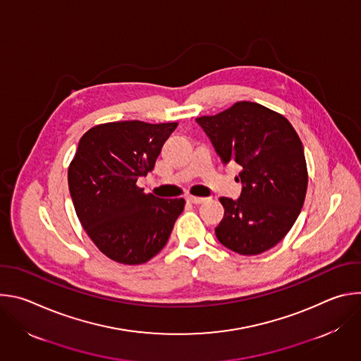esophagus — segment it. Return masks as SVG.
Instances as JSON below:
<instances>
[{
  "mask_svg": "<svg viewBox=\"0 0 361 361\" xmlns=\"http://www.w3.org/2000/svg\"><path fill=\"white\" fill-rule=\"evenodd\" d=\"M205 200H207V198L197 197V195H187V201H188V202H192V204H201V202H204Z\"/></svg>",
  "mask_w": 361,
  "mask_h": 361,
  "instance_id": "34e87169",
  "label": "esophagus"
}]
</instances>
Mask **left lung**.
Listing matches in <instances>:
<instances>
[{
  "instance_id": "obj_1",
  "label": "left lung",
  "mask_w": 361,
  "mask_h": 361,
  "mask_svg": "<svg viewBox=\"0 0 361 361\" xmlns=\"http://www.w3.org/2000/svg\"><path fill=\"white\" fill-rule=\"evenodd\" d=\"M223 163L241 167V197H221L219 241L241 255L279 244L295 223L305 198L304 149L290 121L262 104L238 101L216 116L197 118Z\"/></svg>"
}]
</instances>
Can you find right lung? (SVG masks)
Instances as JSON below:
<instances>
[{"instance_id": "obj_1", "label": "right lung", "mask_w": 361, "mask_h": 361, "mask_svg": "<svg viewBox=\"0 0 361 361\" xmlns=\"http://www.w3.org/2000/svg\"><path fill=\"white\" fill-rule=\"evenodd\" d=\"M178 123L114 121L90 128L68 167L77 217L97 248L116 263H147L167 244L184 198H159L137 185L154 169Z\"/></svg>"}]
</instances>
